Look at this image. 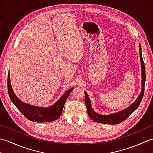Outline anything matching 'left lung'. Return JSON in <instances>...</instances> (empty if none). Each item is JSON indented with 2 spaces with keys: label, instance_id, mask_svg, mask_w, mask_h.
Instances as JSON below:
<instances>
[{
  "label": "left lung",
  "instance_id": "1",
  "mask_svg": "<svg viewBox=\"0 0 153 153\" xmlns=\"http://www.w3.org/2000/svg\"><path fill=\"white\" fill-rule=\"evenodd\" d=\"M139 58H140L141 66V91L137 99H136L131 105H129L128 108H125L124 110H122L120 112L113 113L108 115H103L99 113H97L92 108L91 100L88 95H87V92L84 91V92H85V102L87 110V113H88L89 117L93 120V121L100 123H105V124H118V123H120L122 122L123 121H124L128 117L130 116L131 114L138 108V106L140 105L143 97L144 95L145 83L146 79L145 67L142 57L141 47L140 44H139Z\"/></svg>",
  "mask_w": 153,
  "mask_h": 153
}]
</instances>
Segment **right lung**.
Returning <instances> with one entry per match:
<instances>
[{
	"mask_svg": "<svg viewBox=\"0 0 153 153\" xmlns=\"http://www.w3.org/2000/svg\"><path fill=\"white\" fill-rule=\"evenodd\" d=\"M73 89L74 87L66 91L52 106L48 107L34 106L23 102L18 98L12 88L10 74L8 76V91L12 102L23 115H24L28 120L35 122H51L60 118L66 100Z\"/></svg>",
	"mask_w": 153,
	"mask_h": 153,
	"instance_id": "1",
	"label": "right lung"
}]
</instances>
